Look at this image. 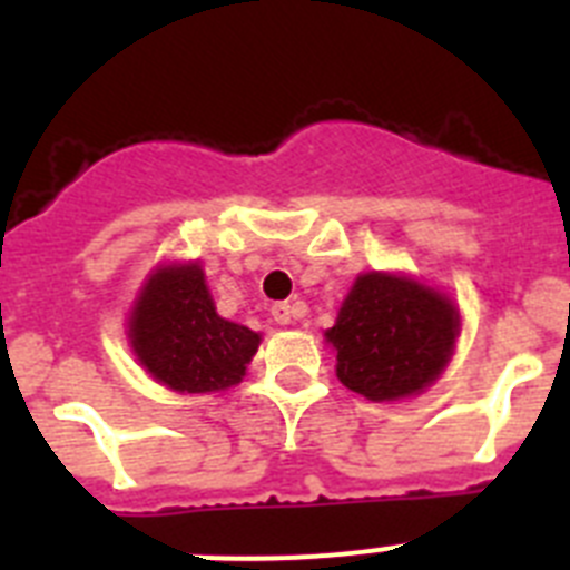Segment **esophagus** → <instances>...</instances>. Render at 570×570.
I'll return each mask as SVG.
<instances>
[{
    "label": "esophagus",
    "instance_id": "34e87169",
    "mask_svg": "<svg viewBox=\"0 0 570 570\" xmlns=\"http://www.w3.org/2000/svg\"><path fill=\"white\" fill-rule=\"evenodd\" d=\"M271 316H274L276 325H291L294 320H299V311L294 305H288V302H274L271 305Z\"/></svg>",
    "mask_w": 570,
    "mask_h": 570
}]
</instances>
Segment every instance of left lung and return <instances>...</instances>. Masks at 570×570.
<instances>
[{"label":"left lung","mask_w":570,"mask_h":570,"mask_svg":"<svg viewBox=\"0 0 570 570\" xmlns=\"http://www.w3.org/2000/svg\"><path fill=\"white\" fill-rule=\"evenodd\" d=\"M460 314L436 291L394 274H362L328 342L336 376L367 400L420 394L454 354Z\"/></svg>","instance_id":"obj_1"}]
</instances>
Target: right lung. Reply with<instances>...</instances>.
I'll use <instances>...</instances> for the list:
<instances>
[{
    "mask_svg": "<svg viewBox=\"0 0 570 570\" xmlns=\"http://www.w3.org/2000/svg\"><path fill=\"white\" fill-rule=\"evenodd\" d=\"M130 345L163 385L179 394H210L245 376L259 334L223 320L199 265L159 268L136 299Z\"/></svg>",
    "mask_w": 570,
    "mask_h": 570,
    "instance_id": "1",
    "label": "right lung"
}]
</instances>
